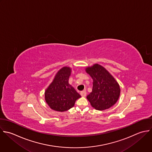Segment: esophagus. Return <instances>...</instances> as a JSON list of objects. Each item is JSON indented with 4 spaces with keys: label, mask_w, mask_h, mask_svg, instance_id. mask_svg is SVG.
<instances>
[{
    "label": "esophagus",
    "mask_w": 152,
    "mask_h": 152,
    "mask_svg": "<svg viewBox=\"0 0 152 152\" xmlns=\"http://www.w3.org/2000/svg\"><path fill=\"white\" fill-rule=\"evenodd\" d=\"M80 95H81V96H82L85 97V96H86V91H82V92H80Z\"/></svg>",
    "instance_id": "obj_1"
}]
</instances>
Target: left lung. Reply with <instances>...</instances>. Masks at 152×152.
I'll use <instances>...</instances> for the list:
<instances>
[{
	"label": "left lung",
	"instance_id": "left-lung-1",
	"mask_svg": "<svg viewBox=\"0 0 152 152\" xmlns=\"http://www.w3.org/2000/svg\"><path fill=\"white\" fill-rule=\"evenodd\" d=\"M86 71L93 79L92 91L86 96L92 107L102 111L113 106L120 94V86L115 79L98 64L87 67Z\"/></svg>",
	"mask_w": 152,
	"mask_h": 152
}]
</instances>
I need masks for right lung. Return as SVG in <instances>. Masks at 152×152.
Listing matches in <instances>:
<instances>
[{
  "mask_svg": "<svg viewBox=\"0 0 152 152\" xmlns=\"http://www.w3.org/2000/svg\"><path fill=\"white\" fill-rule=\"evenodd\" d=\"M71 69L64 67L56 74L53 81L45 92V99L53 110L63 112L72 108L81 97L69 83Z\"/></svg>",
  "mask_w": 152,
  "mask_h": 152,
  "instance_id": "obj_1",
  "label": "right lung"
}]
</instances>
